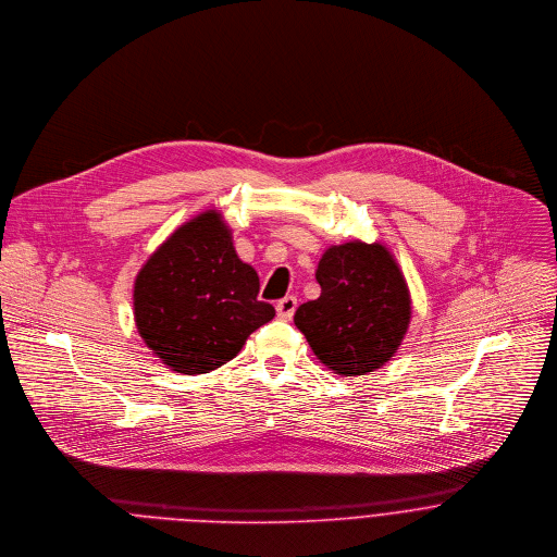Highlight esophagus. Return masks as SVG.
<instances>
[{"label":"esophagus","instance_id":"obj_1","mask_svg":"<svg viewBox=\"0 0 557 557\" xmlns=\"http://www.w3.org/2000/svg\"><path fill=\"white\" fill-rule=\"evenodd\" d=\"M296 307H298L296 296H285L283 300L276 302V313H278L281 320H292L294 313H296Z\"/></svg>","mask_w":557,"mask_h":557}]
</instances>
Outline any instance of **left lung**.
Masks as SVG:
<instances>
[{
    "label": "left lung",
    "instance_id": "1",
    "mask_svg": "<svg viewBox=\"0 0 557 557\" xmlns=\"http://www.w3.org/2000/svg\"><path fill=\"white\" fill-rule=\"evenodd\" d=\"M315 278L320 298L294 315L315 357L339 375H366L391 361L410 324V292L393 255L377 242L331 246Z\"/></svg>",
    "mask_w": 557,
    "mask_h": 557
}]
</instances>
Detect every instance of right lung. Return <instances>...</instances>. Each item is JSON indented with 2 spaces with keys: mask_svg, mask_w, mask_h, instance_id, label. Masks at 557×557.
Wrapping results in <instances>:
<instances>
[{
  "mask_svg": "<svg viewBox=\"0 0 557 557\" xmlns=\"http://www.w3.org/2000/svg\"><path fill=\"white\" fill-rule=\"evenodd\" d=\"M259 276L244 263L220 211L182 224L140 268L134 318L153 355L177 373H209L274 318L261 302Z\"/></svg>",
  "mask_w": 557,
  "mask_h": 557,
  "instance_id": "obj_1",
  "label": "right lung"
}]
</instances>
